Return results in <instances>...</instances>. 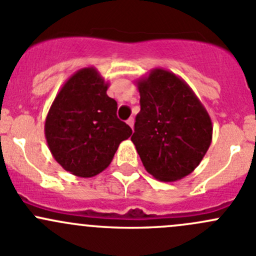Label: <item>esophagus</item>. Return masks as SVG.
Here are the masks:
<instances>
[{"label":"esophagus","mask_w":256,"mask_h":256,"mask_svg":"<svg viewBox=\"0 0 256 256\" xmlns=\"http://www.w3.org/2000/svg\"><path fill=\"white\" fill-rule=\"evenodd\" d=\"M126 122H128V125L130 126V128L134 130V122H135V120H134V118H130L128 121H126Z\"/></svg>","instance_id":"1"}]
</instances>
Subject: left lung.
<instances>
[{"mask_svg":"<svg viewBox=\"0 0 256 256\" xmlns=\"http://www.w3.org/2000/svg\"><path fill=\"white\" fill-rule=\"evenodd\" d=\"M136 85L141 110L131 141L144 168L162 182L188 176L210 146L208 112L190 85L166 69H152Z\"/></svg>","mask_w":256,"mask_h":256,"instance_id":"obj_1","label":"left lung"}]
</instances>
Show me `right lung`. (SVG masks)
<instances>
[{
  "label": "right lung",
  "mask_w": 256,
  "mask_h": 256,
  "mask_svg": "<svg viewBox=\"0 0 256 256\" xmlns=\"http://www.w3.org/2000/svg\"><path fill=\"white\" fill-rule=\"evenodd\" d=\"M106 82L94 66L79 69L52 102L44 135L54 160L78 177L104 171L118 144L132 134L116 116L118 102L108 96Z\"/></svg>",
  "instance_id": "1"
}]
</instances>
